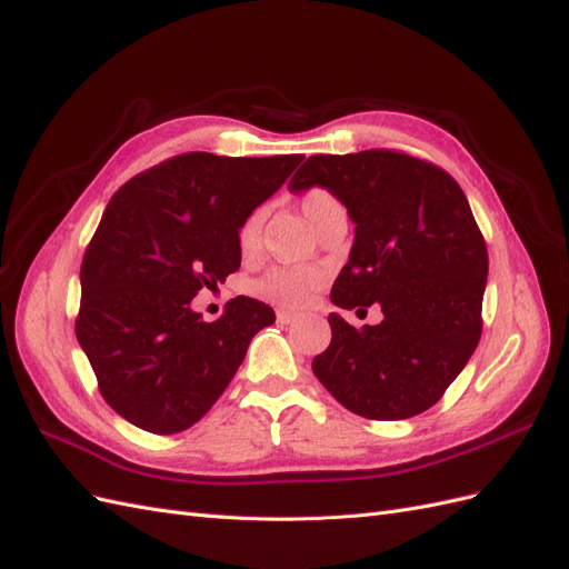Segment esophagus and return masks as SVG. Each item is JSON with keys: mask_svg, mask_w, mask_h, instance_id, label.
<instances>
[{"mask_svg": "<svg viewBox=\"0 0 569 569\" xmlns=\"http://www.w3.org/2000/svg\"><path fill=\"white\" fill-rule=\"evenodd\" d=\"M297 320H299V316H297V313L278 311V322H280V325H291V322H297Z\"/></svg>", "mask_w": 569, "mask_h": 569, "instance_id": "34e87169", "label": "esophagus"}]
</instances>
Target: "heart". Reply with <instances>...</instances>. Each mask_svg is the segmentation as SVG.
<instances>
[{"instance_id": "heart-1", "label": "heart", "mask_w": 569, "mask_h": 569, "mask_svg": "<svg viewBox=\"0 0 569 569\" xmlns=\"http://www.w3.org/2000/svg\"><path fill=\"white\" fill-rule=\"evenodd\" d=\"M299 209L316 230L325 218H330L337 211H343L341 203L322 187L308 189L299 201ZM261 228H263L261 211L249 213L242 226H239L237 244L244 256H251L258 249V244H261ZM325 282H327V270L318 266L270 268L263 278L253 284V291L270 303H278L284 308H306L311 306V301L325 287Z\"/></svg>"}]
</instances>
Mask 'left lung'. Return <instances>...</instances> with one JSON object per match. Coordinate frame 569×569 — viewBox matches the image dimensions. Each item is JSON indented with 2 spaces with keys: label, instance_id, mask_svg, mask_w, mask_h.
Segmentation results:
<instances>
[{
  "label": "left lung",
  "instance_id": "left-lung-1",
  "mask_svg": "<svg viewBox=\"0 0 569 569\" xmlns=\"http://www.w3.org/2000/svg\"><path fill=\"white\" fill-rule=\"evenodd\" d=\"M311 187L335 194L356 222L332 303L347 311L380 303L385 313L360 330L330 313L332 341L313 372L356 416H420L481 337L489 256L470 203L446 170L389 149L308 157L289 189Z\"/></svg>",
  "mask_w": 569,
  "mask_h": 569
}]
</instances>
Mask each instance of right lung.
Here are the masks:
<instances>
[{
    "label": "right lung",
    "instance_id": "add662e5",
    "mask_svg": "<svg viewBox=\"0 0 569 569\" xmlns=\"http://www.w3.org/2000/svg\"><path fill=\"white\" fill-rule=\"evenodd\" d=\"M301 161L189 151L111 197L80 266L76 335L120 418L151 435L192 427L230 385L253 335L274 322L272 308L249 297L206 322L192 299L239 270V226Z\"/></svg>",
    "mask_w": 569,
    "mask_h": 569
}]
</instances>
